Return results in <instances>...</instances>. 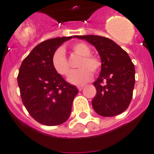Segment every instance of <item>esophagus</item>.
Masks as SVG:
<instances>
[{"mask_svg": "<svg viewBox=\"0 0 154 154\" xmlns=\"http://www.w3.org/2000/svg\"><path fill=\"white\" fill-rule=\"evenodd\" d=\"M83 88H84L83 86H78V87H77V89H78L79 91H82V90L83 89Z\"/></svg>", "mask_w": 154, "mask_h": 154, "instance_id": "esophagus-1", "label": "esophagus"}]
</instances>
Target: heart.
Wrapping results in <instances>:
<instances>
[{
  "instance_id": "heart-1",
  "label": "heart",
  "mask_w": 154,
  "mask_h": 154,
  "mask_svg": "<svg viewBox=\"0 0 154 154\" xmlns=\"http://www.w3.org/2000/svg\"><path fill=\"white\" fill-rule=\"evenodd\" d=\"M72 50L75 53L82 57L79 63L80 69L72 72L70 74L67 80L70 83L74 85H83L92 79V70L97 72L101 67V62L93 56H91V49L87 44L78 42L72 46ZM51 64L54 70L62 76L68 75L70 67L66 60L65 51L62 47L57 49L51 58Z\"/></svg>"
}]
</instances>
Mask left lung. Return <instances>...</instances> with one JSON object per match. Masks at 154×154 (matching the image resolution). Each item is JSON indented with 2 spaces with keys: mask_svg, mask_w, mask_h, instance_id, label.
I'll use <instances>...</instances> for the list:
<instances>
[{
  "mask_svg": "<svg viewBox=\"0 0 154 154\" xmlns=\"http://www.w3.org/2000/svg\"><path fill=\"white\" fill-rule=\"evenodd\" d=\"M93 45L101 57V72L93 82L97 94L92 104L103 117H113L128 107L135 84V68L128 54L104 36H75ZM105 83H104V82Z\"/></svg>",
  "mask_w": 154,
  "mask_h": 154,
  "instance_id": "left-lung-1",
  "label": "left lung"
}]
</instances>
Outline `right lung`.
<instances>
[{"label": "right lung", "mask_w": 154, "mask_h": 154, "mask_svg": "<svg viewBox=\"0 0 154 154\" xmlns=\"http://www.w3.org/2000/svg\"><path fill=\"white\" fill-rule=\"evenodd\" d=\"M72 36L44 41L35 47L21 63L17 77L24 106L42 124L57 126L69 118L77 88L66 82L53 68L52 55ZM75 37V36H73Z\"/></svg>", "instance_id": "obj_1"}]
</instances>
